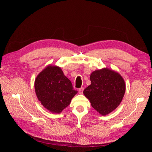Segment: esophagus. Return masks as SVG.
Masks as SVG:
<instances>
[{
    "label": "esophagus",
    "mask_w": 152,
    "mask_h": 152,
    "mask_svg": "<svg viewBox=\"0 0 152 152\" xmlns=\"http://www.w3.org/2000/svg\"><path fill=\"white\" fill-rule=\"evenodd\" d=\"M83 89H84V88H80V89H79V90H78V92H79L80 94H82V93H83Z\"/></svg>",
    "instance_id": "obj_1"
}]
</instances>
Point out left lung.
<instances>
[{
	"mask_svg": "<svg viewBox=\"0 0 152 152\" xmlns=\"http://www.w3.org/2000/svg\"><path fill=\"white\" fill-rule=\"evenodd\" d=\"M91 85L83 94L92 107L102 115L112 112L120 104L125 92V84L120 74L108 69L95 70L90 76Z\"/></svg>",
	"mask_w": 152,
	"mask_h": 152,
	"instance_id": "1",
	"label": "left lung"
}]
</instances>
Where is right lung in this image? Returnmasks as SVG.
<instances>
[{
  "label": "right lung",
  "mask_w": 152,
  "mask_h": 152,
  "mask_svg": "<svg viewBox=\"0 0 152 152\" xmlns=\"http://www.w3.org/2000/svg\"><path fill=\"white\" fill-rule=\"evenodd\" d=\"M34 88L41 104L48 110L56 114L67 107L71 99L78 93L61 68L51 65L37 76Z\"/></svg>",
  "instance_id": "1"
}]
</instances>
